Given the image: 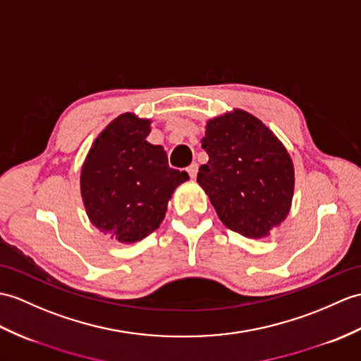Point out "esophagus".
<instances>
[{
  "label": "esophagus",
  "instance_id": "esophagus-1",
  "mask_svg": "<svg viewBox=\"0 0 361 361\" xmlns=\"http://www.w3.org/2000/svg\"><path fill=\"white\" fill-rule=\"evenodd\" d=\"M197 172H198V164L197 163H192L188 167V173L190 175V178H195L197 177Z\"/></svg>",
  "mask_w": 361,
  "mask_h": 361
}]
</instances>
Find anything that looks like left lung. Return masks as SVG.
Instances as JSON below:
<instances>
[{
	"label": "left lung",
	"instance_id": "obj_1",
	"mask_svg": "<svg viewBox=\"0 0 361 361\" xmlns=\"http://www.w3.org/2000/svg\"><path fill=\"white\" fill-rule=\"evenodd\" d=\"M209 161L197 183L221 223L247 238H266L286 220L295 188L294 163L279 137L243 109L207 120L201 140Z\"/></svg>",
	"mask_w": 361,
	"mask_h": 361
}]
</instances>
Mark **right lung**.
Here are the masks:
<instances>
[{
  "instance_id": "right-lung-1",
  "label": "right lung",
  "mask_w": 361,
  "mask_h": 361,
  "mask_svg": "<svg viewBox=\"0 0 361 361\" xmlns=\"http://www.w3.org/2000/svg\"><path fill=\"white\" fill-rule=\"evenodd\" d=\"M150 118L135 112L116 116L92 142L80 172L89 221L123 245L160 228L167 204L186 172L171 169L163 146L150 145Z\"/></svg>"
}]
</instances>
